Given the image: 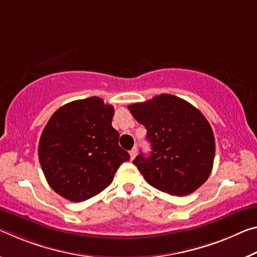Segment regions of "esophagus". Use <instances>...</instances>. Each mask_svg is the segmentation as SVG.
Here are the masks:
<instances>
[{
    "mask_svg": "<svg viewBox=\"0 0 257 257\" xmlns=\"http://www.w3.org/2000/svg\"><path fill=\"white\" fill-rule=\"evenodd\" d=\"M136 154H137V148H134V149L129 152L130 160H134V159H135V157H136Z\"/></svg>",
    "mask_w": 257,
    "mask_h": 257,
    "instance_id": "obj_1",
    "label": "esophagus"
}]
</instances>
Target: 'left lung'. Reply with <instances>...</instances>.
Returning a JSON list of instances; mask_svg holds the SVG:
<instances>
[{
	"instance_id": "left-lung-1",
	"label": "left lung",
	"mask_w": 257,
	"mask_h": 257,
	"mask_svg": "<svg viewBox=\"0 0 257 257\" xmlns=\"http://www.w3.org/2000/svg\"><path fill=\"white\" fill-rule=\"evenodd\" d=\"M148 130L150 156L138 154L135 165L145 181L172 195L190 194L208 180L215 158V138L209 122L193 105L162 93L128 106Z\"/></svg>"
}]
</instances>
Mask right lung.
Listing matches in <instances>:
<instances>
[{
    "label": "right lung",
    "mask_w": 257,
    "mask_h": 257,
    "mask_svg": "<svg viewBox=\"0 0 257 257\" xmlns=\"http://www.w3.org/2000/svg\"><path fill=\"white\" fill-rule=\"evenodd\" d=\"M114 108L99 97L65 104L52 114L39 143V160L56 193L81 202L111 184L127 151L112 127Z\"/></svg>",
    "instance_id": "1"
}]
</instances>
